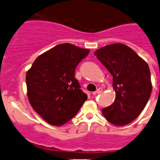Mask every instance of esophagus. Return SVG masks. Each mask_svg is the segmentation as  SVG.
Instances as JSON below:
<instances>
[{"label":"esophagus","instance_id":"obj_1","mask_svg":"<svg viewBox=\"0 0 160 160\" xmlns=\"http://www.w3.org/2000/svg\"><path fill=\"white\" fill-rule=\"evenodd\" d=\"M101 92H102V89L101 88H98V90H96V91L93 92V95H96V94H98V93H100Z\"/></svg>","mask_w":160,"mask_h":160}]
</instances>
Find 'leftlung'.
<instances>
[{
    "instance_id": "obj_1",
    "label": "left lung",
    "mask_w": 160,
    "mask_h": 160,
    "mask_svg": "<svg viewBox=\"0 0 160 160\" xmlns=\"http://www.w3.org/2000/svg\"><path fill=\"white\" fill-rule=\"evenodd\" d=\"M113 77L114 103L102 109L104 118L117 126L135 120L146 107L152 89L147 62L122 43L104 46L94 52Z\"/></svg>"
}]
</instances>
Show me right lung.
<instances>
[{
  "mask_svg": "<svg viewBox=\"0 0 160 160\" xmlns=\"http://www.w3.org/2000/svg\"><path fill=\"white\" fill-rule=\"evenodd\" d=\"M89 52L70 43L57 45L38 56L27 71L30 104L50 125L61 126L68 122L88 99L74 72Z\"/></svg>",
  "mask_w": 160,
  "mask_h": 160,
  "instance_id": "right-lung-1",
  "label": "right lung"
}]
</instances>
